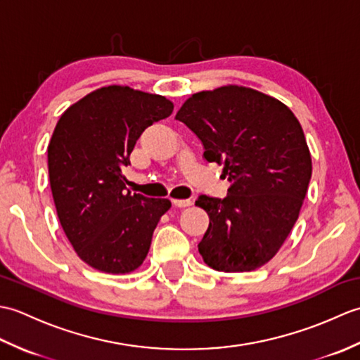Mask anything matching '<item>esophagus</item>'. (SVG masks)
<instances>
[{"label": "esophagus", "instance_id": "1", "mask_svg": "<svg viewBox=\"0 0 360 360\" xmlns=\"http://www.w3.org/2000/svg\"><path fill=\"white\" fill-rule=\"evenodd\" d=\"M173 204L176 207H188V205H192V201L190 200H173Z\"/></svg>", "mask_w": 360, "mask_h": 360}]
</instances>
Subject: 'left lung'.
<instances>
[{
  "mask_svg": "<svg viewBox=\"0 0 360 360\" xmlns=\"http://www.w3.org/2000/svg\"><path fill=\"white\" fill-rule=\"evenodd\" d=\"M223 165L227 196L201 195L210 218L198 250L212 269L249 272L285 243L308 192L312 164L303 129L286 105L244 86L196 93L176 114Z\"/></svg>",
  "mask_w": 360,
  "mask_h": 360,
  "instance_id": "obj_1",
  "label": "left lung"
}]
</instances>
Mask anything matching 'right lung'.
<instances>
[{"label": "right lung", "instance_id": "1", "mask_svg": "<svg viewBox=\"0 0 360 360\" xmlns=\"http://www.w3.org/2000/svg\"><path fill=\"white\" fill-rule=\"evenodd\" d=\"M172 111L162 96L112 85L80 98L57 122L48 147L53 202L74 250L97 271L137 269L172 207L168 200L127 192L122 173L145 128Z\"/></svg>", "mask_w": 360, "mask_h": 360}]
</instances>
